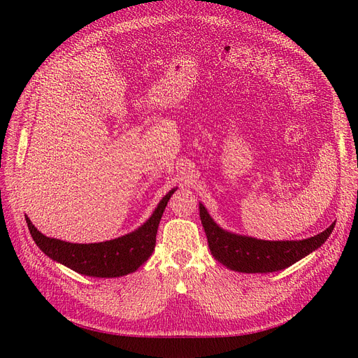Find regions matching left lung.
I'll return each mask as SVG.
<instances>
[{
	"label": "left lung",
	"mask_w": 358,
	"mask_h": 358,
	"mask_svg": "<svg viewBox=\"0 0 358 358\" xmlns=\"http://www.w3.org/2000/svg\"><path fill=\"white\" fill-rule=\"evenodd\" d=\"M200 220L212 255L227 268L241 273H272L305 258L329 239L334 224L320 234L301 241H262L227 231L200 203Z\"/></svg>",
	"instance_id": "8db88e82"
}]
</instances>
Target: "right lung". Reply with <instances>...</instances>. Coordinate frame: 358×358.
Listing matches in <instances>:
<instances>
[{"label": "right lung", "mask_w": 358, "mask_h": 358, "mask_svg": "<svg viewBox=\"0 0 358 358\" xmlns=\"http://www.w3.org/2000/svg\"><path fill=\"white\" fill-rule=\"evenodd\" d=\"M175 191L173 188L161 199L152 215L137 230L99 243H70L48 237L32 225L28 216L25 220L36 245L53 262L85 276L119 278L136 272L152 255L161 216Z\"/></svg>", "instance_id": "1"}]
</instances>
